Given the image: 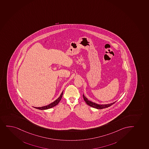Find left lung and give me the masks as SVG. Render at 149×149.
I'll list each match as a JSON object with an SVG mask.
<instances>
[{
	"label": "left lung",
	"mask_w": 149,
	"mask_h": 149,
	"mask_svg": "<svg viewBox=\"0 0 149 149\" xmlns=\"http://www.w3.org/2000/svg\"><path fill=\"white\" fill-rule=\"evenodd\" d=\"M83 98H84V100L85 101V102H86V104L88 105H89L91 107H94V108L97 109H104V108H107L109 107H110L111 105H112L113 104H114L116 102V101L115 102H112V103H110V104H97L95 102H93L92 101L89 100L88 99H87V97H86L84 94H83Z\"/></svg>",
	"instance_id": "8db88e82"
}]
</instances>
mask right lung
<instances>
[{"instance_id":"obj_1","label":"right lung","mask_w":149,"mask_h":149,"mask_svg":"<svg viewBox=\"0 0 149 149\" xmlns=\"http://www.w3.org/2000/svg\"><path fill=\"white\" fill-rule=\"evenodd\" d=\"M63 94V91H62L61 94H60V96L56 100H54V102L50 103V104H49L48 105H45V106H44V107H33L36 108V109H40V110H45V109H50V108L54 107H55V105H57L58 104L60 100H61Z\"/></svg>"}]
</instances>
